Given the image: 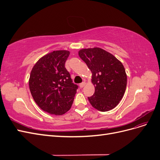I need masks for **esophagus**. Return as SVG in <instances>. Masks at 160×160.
I'll use <instances>...</instances> for the list:
<instances>
[{
  "mask_svg": "<svg viewBox=\"0 0 160 160\" xmlns=\"http://www.w3.org/2000/svg\"><path fill=\"white\" fill-rule=\"evenodd\" d=\"M85 84H86L85 82H82L81 83H80V85H79V87H80L81 88H83V87L85 85Z\"/></svg>",
  "mask_w": 160,
  "mask_h": 160,
  "instance_id": "obj_1",
  "label": "esophagus"
}]
</instances>
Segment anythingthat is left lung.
Listing matches in <instances>:
<instances>
[{
    "label": "left lung",
    "instance_id": "1",
    "mask_svg": "<svg viewBox=\"0 0 160 160\" xmlns=\"http://www.w3.org/2000/svg\"><path fill=\"white\" fill-rule=\"evenodd\" d=\"M79 56L92 72L95 93L88 98L91 105L103 112L115 108L127 85L123 64L112 54L98 47L81 49Z\"/></svg>",
    "mask_w": 160,
    "mask_h": 160
}]
</instances>
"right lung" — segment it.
Wrapping results in <instances>:
<instances>
[{
	"label": "right lung",
	"instance_id": "right-lung-1",
	"mask_svg": "<svg viewBox=\"0 0 160 160\" xmlns=\"http://www.w3.org/2000/svg\"><path fill=\"white\" fill-rule=\"evenodd\" d=\"M69 54L65 50L51 52L41 57L31 72V95L38 107L49 114L61 115L68 111L78 89L65 67Z\"/></svg>",
	"mask_w": 160,
	"mask_h": 160
}]
</instances>
